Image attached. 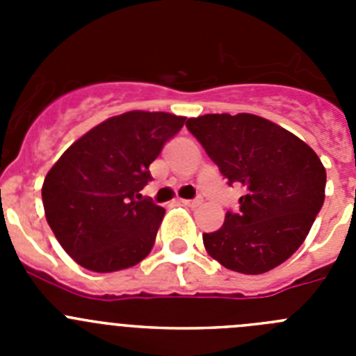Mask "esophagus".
Returning a JSON list of instances; mask_svg holds the SVG:
<instances>
[{
  "mask_svg": "<svg viewBox=\"0 0 356 356\" xmlns=\"http://www.w3.org/2000/svg\"><path fill=\"white\" fill-rule=\"evenodd\" d=\"M180 201H181V203H184V205L193 207V209H196V207L201 205V201H200V200H180Z\"/></svg>",
  "mask_w": 356,
  "mask_h": 356,
  "instance_id": "obj_1",
  "label": "esophagus"
}]
</instances>
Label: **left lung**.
Masks as SVG:
<instances>
[{"instance_id":"left-lung-1","label":"left lung","mask_w":356,"mask_h":356,"mask_svg":"<svg viewBox=\"0 0 356 356\" xmlns=\"http://www.w3.org/2000/svg\"><path fill=\"white\" fill-rule=\"evenodd\" d=\"M228 184L244 187L237 212L203 234L207 253L226 269L262 275L303 244L325 203L326 171L316 151L254 114H205L187 121Z\"/></svg>"}]
</instances>
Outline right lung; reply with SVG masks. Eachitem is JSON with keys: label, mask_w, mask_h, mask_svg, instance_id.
I'll list each match as a JSON object with an SVG mask.
<instances>
[{"label": "right lung", "mask_w": 356, "mask_h": 356, "mask_svg": "<svg viewBox=\"0 0 356 356\" xmlns=\"http://www.w3.org/2000/svg\"><path fill=\"white\" fill-rule=\"evenodd\" d=\"M181 115L131 110L72 143L42 184L46 221L65 253L94 273L137 266L149 254L165 210L140 191Z\"/></svg>", "instance_id": "obj_1"}]
</instances>
